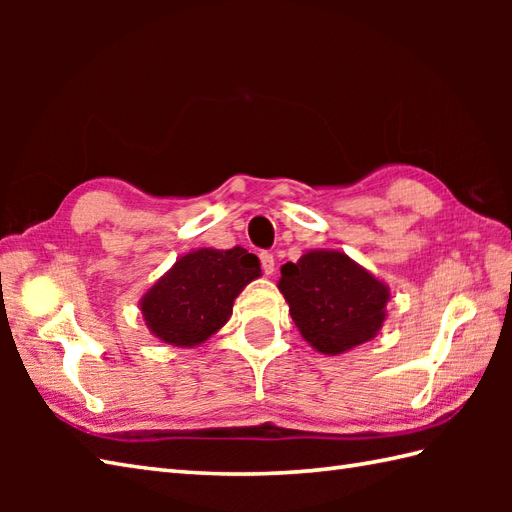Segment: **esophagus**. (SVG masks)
Listing matches in <instances>:
<instances>
[{"mask_svg": "<svg viewBox=\"0 0 512 512\" xmlns=\"http://www.w3.org/2000/svg\"><path fill=\"white\" fill-rule=\"evenodd\" d=\"M259 262H262V270L266 275H273L275 273V257L270 253H262L259 255Z\"/></svg>", "mask_w": 512, "mask_h": 512, "instance_id": "obj_1", "label": "esophagus"}]
</instances>
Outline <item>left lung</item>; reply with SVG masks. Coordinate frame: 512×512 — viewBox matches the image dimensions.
<instances>
[{
  "label": "left lung",
  "mask_w": 512,
  "mask_h": 512,
  "mask_svg": "<svg viewBox=\"0 0 512 512\" xmlns=\"http://www.w3.org/2000/svg\"><path fill=\"white\" fill-rule=\"evenodd\" d=\"M277 288L303 339L328 356L372 341L387 319L389 286L341 250H308L284 264Z\"/></svg>",
  "instance_id": "left-lung-1"
}]
</instances>
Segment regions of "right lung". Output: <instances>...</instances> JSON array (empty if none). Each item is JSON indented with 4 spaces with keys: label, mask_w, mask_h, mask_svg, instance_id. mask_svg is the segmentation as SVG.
I'll use <instances>...</instances> for the list:
<instances>
[{
    "label": "right lung",
    "mask_w": 512,
    "mask_h": 512,
    "mask_svg": "<svg viewBox=\"0 0 512 512\" xmlns=\"http://www.w3.org/2000/svg\"><path fill=\"white\" fill-rule=\"evenodd\" d=\"M262 275L246 248H198L176 259L140 299L149 332L173 347H195L231 319L233 301Z\"/></svg>",
    "instance_id": "add662e5"
}]
</instances>
